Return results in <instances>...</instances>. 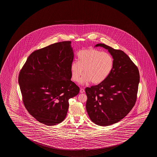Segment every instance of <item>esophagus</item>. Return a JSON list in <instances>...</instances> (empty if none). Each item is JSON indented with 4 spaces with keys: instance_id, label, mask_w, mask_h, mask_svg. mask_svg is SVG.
Segmentation results:
<instances>
[{
    "instance_id": "1",
    "label": "esophagus",
    "mask_w": 157,
    "mask_h": 157,
    "mask_svg": "<svg viewBox=\"0 0 157 157\" xmlns=\"http://www.w3.org/2000/svg\"><path fill=\"white\" fill-rule=\"evenodd\" d=\"M84 91H85V90H84V89H83V88H80V93H84Z\"/></svg>"
}]
</instances>
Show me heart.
<instances>
[{
  "mask_svg": "<svg viewBox=\"0 0 157 157\" xmlns=\"http://www.w3.org/2000/svg\"><path fill=\"white\" fill-rule=\"evenodd\" d=\"M77 56L78 61H74L71 65L72 79L75 82H79L84 73L81 83L100 84L107 79L113 69V57L107 52L86 49L80 51Z\"/></svg>",
  "mask_w": 157,
  "mask_h": 157,
  "instance_id": "1",
  "label": "heart"
}]
</instances>
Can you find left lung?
Listing matches in <instances>:
<instances>
[{
  "label": "left lung",
  "instance_id": "8db88e82",
  "mask_svg": "<svg viewBox=\"0 0 157 157\" xmlns=\"http://www.w3.org/2000/svg\"><path fill=\"white\" fill-rule=\"evenodd\" d=\"M114 61L110 75L103 82L86 87V109L91 121L99 126H109L123 119L136 102L140 82L137 67L124 52L105 44Z\"/></svg>",
  "mask_w": 157,
  "mask_h": 157
}]
</instances>
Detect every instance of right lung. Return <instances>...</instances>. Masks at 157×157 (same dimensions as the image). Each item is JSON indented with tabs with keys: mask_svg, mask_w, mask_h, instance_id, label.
I'll list each match as a JSON object with an SVG mask.
<instances>
[{
	"mask_svg": "<svg viewBox=\"0 0 157 157\" xmlns=\"http://www.w3.org/2000/svg\"><path fill=\"white\" fill-rule=\"evenodd\" d=\"M74 58L71 41L56 43L33 52L18 75L24 105L41 123L55 125L64 120L68 100L79 94L71 80Z\"/></svg>",
	"mask_w": 157,
	"mask_h": 157,
	"instance_id": "obj_1",
	"label": "right lung"
}]
</instances>
